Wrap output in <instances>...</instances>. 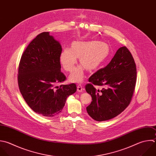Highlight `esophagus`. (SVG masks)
<instances>
[{
  "instance_id": "obj_1",
  "label": "esophagus",
  "mask_w": 156,
  "mask_h": 156,
  "mask_svg": "<svg viewBox=\"0 0 156 156\" xmlns=\"http://www.w3.org/2000/svg\"><path fill=\"white\" fill-rule=\"evenodd\" d=\"M77 90L79 92H82L83 90V88H82V85L81 84H78L77 87Z\"/></svg>"
}]
</instances>
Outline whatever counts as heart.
I'll use <instances>...</instances> for the list:
<instances>
[{
	"label": "heart",
	"instance_id": "1",
	"mask_svg": "<svg viewBox=\"0 0 156 156\" xmlns=\"http://www.w3.org/2000/svg\"><path fill=\"white\" fill-rule=\"evenodd\" d=\"M109 53L108 45L98 41H75L71 49L65 48L60 55V62L63 69L71 72L77 62V58L82 66L77 67L69 76V80L74 82L82 81L85 77V68L88 70L97 68L107 57Z\"/></svg>",
	"mask_w": 156,
	"mask_h": 156
}]
</instances>
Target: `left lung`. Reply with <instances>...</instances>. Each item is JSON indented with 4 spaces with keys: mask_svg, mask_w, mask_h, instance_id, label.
Listing matches in <instances>:
<instances>
[{
    "mask_svg": "<svg viewBox=\"0 0 156 156\" xmlns=\"http://www.w3.org/2000/svg\"><path fill=\"white\" fill-rule=\"evenodd\" d=\"M136 80L134 59L126 47L120 48L111 62L89 79L85 90L92 98L87 107L88 115L94 120L103 121L119 115L130 104ZM94 86H101L97 90Z\"/></svg>",
    "mask_w": 156,
    "mask_h": 156,
    "instance_id": "obj_1",
    "label": "left lung"
}]
</instances>
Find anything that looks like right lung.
<instances>
[{
  "label": "right lung",
  "instance_id": "obj_1",
  "mask_svg": "<svg viewBox=\"0 0 156 156\" xmlns=\"http://www.w3.org/2000/svg\"><path fill=\"white\" fill-rule=\"evenodd\" d=\"M62 51L59 42L49 32H43L28 45L19 64L20 92L28 105L44 116L60 113L66 98L77 90L75 83L56 86L66 79L60 71Z\"/></svg>",
  "mask_w": 156,
  "mask_h": 156
}]
</instances>
